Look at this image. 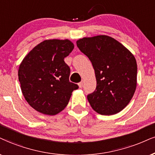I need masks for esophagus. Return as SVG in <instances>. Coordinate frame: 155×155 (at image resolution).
<instances>
[{"mask_svg": "<svg viewBox=\"0 0 155 155\" xmlns=\"http://www.w3.org/2000/svg\"><path fill=\"white\" fill-rule=\"evenodd\" d=\"M83 83H84L83 81H81V83H78V86H79V87H83Z\"/></svg>", "mask_w": 155, "mask_h": 155, "instance_id": "esophagus-1", "label": "esophagus"}]
</instances>
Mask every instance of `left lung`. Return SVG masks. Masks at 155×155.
Masks as SVG:
<instances>
[{
  "instance_id": "8db88e82",
  "label": "left lung",
  "mask_w": 155,
  "mask_h": 155,
  "mask_svg": "<svg viewBox=\"0 0 155 155\" xmlns=\"http://www.w3.org/2000/svg\"><path fill=\"white\" fill-rule=\"evenodd\" d=\"M77 46L92 62L96 88L87 96L95 112L110 116L120 112L132 98L137 83V64L132 53L106 35L84 37Z\"/></svg>"
}]
</instances>
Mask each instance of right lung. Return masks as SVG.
Here are the masks:
<instances>
[{
  "label": "right lung",
  "instance_id": "obj_1",
  "mask_svg": "<svg viewBox=\"0 0 155 155\" xmlns=\"http://www.w3.org/2000/svg\"><path fill=\"white\" fill-rule=\"evenodd\" d=\"M69 39L45 40L24 57L18 68L21 89L34 109L54 116L64 109L72 92L78 88L69 81L70 69L64 57L73 50Z\"/></svg>",
  "mask_w": 155,
  "mask_h": 155
}]
</instances>
